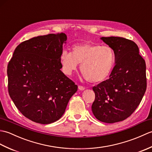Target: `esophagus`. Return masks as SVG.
<instances>
[{
  "mask_svg": "<svg viewBox=\"0 0 152 152\" xmlns=\"http://www.w3.org/2000/svg\"><path fill=\"white\" fill-rule=\"evenodd\" d=\"M78 89L80 90V91H83V90L85 89V88L82 86H78Z\"/></svg>",
  "mask_w": 152,
  "mask_h": 152,
  "instance_id": "esophagus-1",
  "label": "esophagus"
}]
</instances>
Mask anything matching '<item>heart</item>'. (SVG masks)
<instances>
[{"instance_id":"1","label":"heart","mask_w":152,"mask_h":152,"mask_svg":"<svg viewBox=\"0 0 152 152\" xmlns=\"http://www.w3.org/2000/svg\"><path fill=\"white\" fill-rule=\"evenodd\" d=\"M63 72L71 75L81 63L80 70L91 83L105 80L110 74L115 62L114 50L108 46H101L86 42L72 47V53L61 51L59 56Z\"/></svg>"}]
</instances>
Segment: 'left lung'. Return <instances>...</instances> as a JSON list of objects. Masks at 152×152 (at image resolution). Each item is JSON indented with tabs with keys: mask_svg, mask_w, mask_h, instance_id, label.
Instances as JSON below:
<instances>
[{
	"mask_svg": "<svg viewBox=\"0 0 152 152\" xmlns=\"http://www.w3.org/2000/svg\"><path fill=\"white\" fill-rule=\"evenodd\" d=\"M114 50L115 66L109 78L93 88L91 110L102 122L124 120L139 105L146 89V63L133 41L121 37H101Z\"/></svg>",
	"mask_w": 152,
	"mask_h": 152,
	"instance_id": "left-lung-1",
	"label": "left lung"
}]
</instances>
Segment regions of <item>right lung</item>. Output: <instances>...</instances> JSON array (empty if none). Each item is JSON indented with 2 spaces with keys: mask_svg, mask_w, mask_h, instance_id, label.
I'll list each match as a JSON object with an SVG mask.
<instances>
[{
  "mask_svg": "<svg viewBox=\"0 0 152 152\" xmlns=\"http://www.w3.org/2000/svg\"><path fill=\"white\" fill-rule=\"evenodd\" d=\"M64 33L34 37L19 44L8 64V92L21 114L34 122L49 124L59 119L75 85L61 70Z\"/></svg>",
  "mask_w": 152,
  "mask_h": 152,
  "instance_id": "obj_1",
  "label": "right lung"
}]
</instances>
